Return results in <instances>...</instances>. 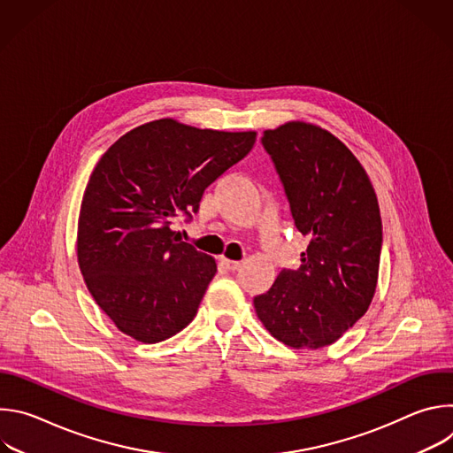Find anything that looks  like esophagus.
Instances as JSON below:
<instances>
[{"label":"esophagus","mask_w":453,"mask_h":453,"mask_svg":"<svg viewBox=\"0 0 453 453\" xmlns=\"http://www.w3.org/2000/svg\"><path fill=\"white\" fill-rule=\"evenodd\" d=\"M222 264L229 269V271H238L242 267L240 262H234V260H227V257H222Z\"/></svg>","instance_id":"1"}]
</instances>
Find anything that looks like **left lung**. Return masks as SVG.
<instances>
[{
  "mask_svg": "<svg viewBox=\"0 0 453 453\" xmlns=\"http://www.w3.org/2000/svg\"><path fill=\"white\" fill-rule=\"evenodd\" d=\"M262 145L285 188L296 227L311 236L297 271L283 269L254 297L264 326L296 349L339 341L367 311L378 281L381 219L372 184L351 150L320 128L288 121Z\"/></svg>",
  "mask_w": 453,
  "mask_h": 453,
  "instance_id": "1",
  "label": "left lung"
}]
</instances>
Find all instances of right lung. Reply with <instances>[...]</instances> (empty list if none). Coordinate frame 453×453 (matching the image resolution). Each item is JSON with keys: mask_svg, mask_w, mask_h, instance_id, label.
Wrapping results in <instances>:
<instances>
[{"mask_svg": "<svg viewBox=\"0 0 453 453\" xmlns=\"http://www.w3.org/2000/svg\"><path fill=\"white\" fill-rule=\"evenodd\" d=\"M254 142L252 131L163 118L133 128L100 157L81 204L77 256L91 296L119 332L156 344L197 315L217 264L172 226L199 211L204 189Z\"/></svg>", "mask_w": 453, "mask_h": 453, "instance_id": "obj_1", "label": "right lung"}]
</instances>
